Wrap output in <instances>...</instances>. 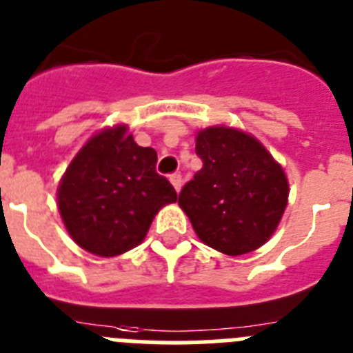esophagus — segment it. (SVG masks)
<instances>
[{"instance_id": "1", "label": "esophagus", "mask_w": 353, "mask_h": 353, "mask_svg": "<svg viewBox=\"0 0 353 353\" xmlns=\"http://www.w3.org/2000/svg\"><path fill=\"white\" fill-rule=\"evenodd\" d=\"M170 183H172V186L176 188V192H179L181 186H183V177H181V174H172V176H170Z\"/></svg>"}]
</instances>
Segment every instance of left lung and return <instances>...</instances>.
<instances>
[{
  "label": "left lung",
  "instance_id": "left-lung-1",
  "mask_svg": "<svg viewBox=\"0 0 353 353\" xmlns=\"http://www.w3.org/2000/svg\"><path fill=\"white\" fill-rule=\"evenodd\" d=\"M202 168L179 194L201 241L228 256L272 238L288 204V177L266 147L245 131L213 125L197 133Z\"/></svg>",
  "mask_w": 353,
  "mask_h": 353
}]
</instances>
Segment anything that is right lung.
Segmentation results:
<instances>
[{"instance_id":"1","label":"right lung","mask_w":353,"mask_h":353,"mask_svg":"<svg viewBox=\"0 0 353 353\" xmlns=\"http://www.w3.org/2000/svg\"><path fill=\"white\" fill-rule=\"evenodd\" d=\"M156 161L154 149L140 147L124 124L99 131L79 149L58 186V210L81 249L113 257L142 243L154 214L177 201Z\"/></svg>"}]
</instances>
